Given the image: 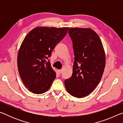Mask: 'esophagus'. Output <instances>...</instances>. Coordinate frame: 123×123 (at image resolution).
I'll use <instances>...</instances> for the list:
<instances>
[{
    "mask_svg": "<svg viewBox=\"0 0 123 123\" xmlns=\"http://www.w3.org/2000/svg\"><path fill=\"white\" fill-rule=\"evenodd\" d=\"M62 70H58V73H59V74H61L62 73Z\"/></svg>",
    "mask_w": 123,
    "mask_h": 123,
    "instance_id": "esophagus-1",
    "label": "esophagus"
}]
</instances>
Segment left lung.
Returning a JSON list of instances; mask_svg holds the SVG:
<instances>
[{"label": "left lung", "mask_w": 123, "mask_h": 123, "mask_svg": "<svg viewBox=\"0 0 123 123\" xmlns=\"http://www.w3.org/2000/svg\"><path fill=\"white\" fill-rule=\"evenodd\" d=\"M74 62L72 76L64 81L67 91L72 96L89 95L99 84L105 67V53L101 39L90 28H70Z\"/></svg>", "instance_id": "1"}]
</instances>
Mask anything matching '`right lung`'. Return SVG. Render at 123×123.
Returning a JSON list of instances; mask_svg holds the SVG:
<instances>
[{"label": "right lung", "mask_w": 123, "mask_h": 123, "mask_svg": "<svg viewBox=\"0 0 123 123\" xmlns=\"http://www.w3.org/2000/svg\"><path fill=\"white\" fill-rule=\"evenodd\" d=\"M68 29L38 26L24 38L18 51L17 66L22 81L32 93L45 92L55 80L56 73L48 58Z\"/></svg>", "instance_id": "right-lung-1"}]
</instances>
